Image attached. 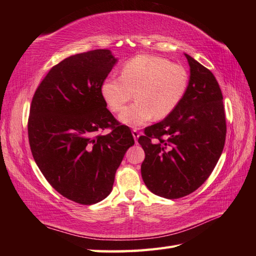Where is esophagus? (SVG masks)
I'll use <instances>...</instances> for the list:
<instances>
[{
  "label": "esophagus",
  "mask_w": 256,
  "mask_h": 256,
  "mask_svg": "<svg viewBox=\"0 0 256 256\" xmlns=\"http://www.w3.org/2000/svg\"><path fill=\"white\" fill-rule=\"evenodd\" d=\"M132 135H133V138H134V140H135V143H138V138H140V133H138V130H133L132 131Z\"/></svg>",
  "instance_id": "34e87169"
}]
</instances>
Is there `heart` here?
I'll return each instance as SVG.
<instances>
[{
    "instance_id": "b5f03b06",
    "label": "heart",
    "mask_w": 256,
    "mask_h": 256,
    "mask_svg": "<svg viewBox=\"0 0 256 256\" xmlns=\"http://www.w3.org/2000/svg\"><path fill=\"white\" fill-rule=\"evenodd\" d=\"M188 84V74L180 64L168 59L140 55L124 64L121 77H108L101 94L113 112H120L131 100L133 104L120 114V121L131 128L143 126L154 116L164 118L182 101Z\"/></svg>"
}]
</instances>
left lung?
<instances>
[{
    "mask_svg": "<svg viewBox=\"0 0 256 256\" xmlns=\"http://www.w3.org/2000/svg\"><path fill=\"white\" fill-rule=\"evenodd\" d=\"M190 77L182 101L138 138L145 152L142 178L152 192L178 199L194 192L214 170L226 134L224 96L209 69L184 54Z\"/></svg>",
    "mask_w": 256,
    "mask_h": 256,
    "instance_id": "8db88e82",
    "label": "left lung"
}]
</instances>
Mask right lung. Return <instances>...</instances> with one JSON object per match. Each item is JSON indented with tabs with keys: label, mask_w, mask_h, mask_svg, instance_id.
<instances>
[{
	"label": "right lung",
	"mask_w": 256,
	"mask_h": 256,
	"mask_svg": "<svg viewBox=\"0 0 256 256\" xmlns=\"http://www.w3.org/2000/svg\"><path fill=\"white\" fill-rule=\"evenodd\" d=\"M116 62L108 50L70 56L50 70L32 100V157L52 188L81 204L110 194L116 170L134 145L131 130L116 123L101 94ZM106 127L111 134L96 135Z\"/></svg>",
	"instance_id": "add662e5"
}]
</instances>
